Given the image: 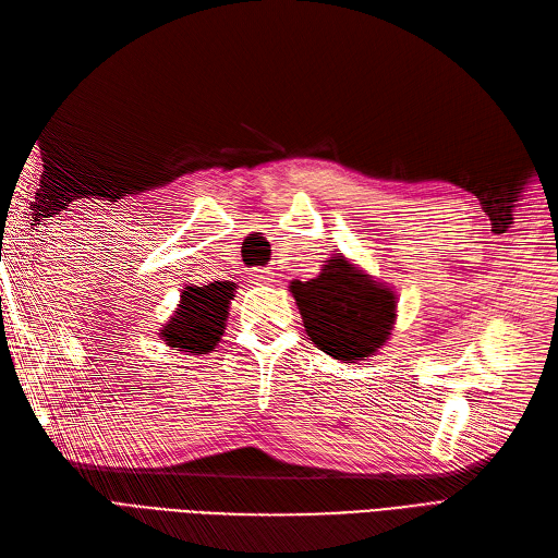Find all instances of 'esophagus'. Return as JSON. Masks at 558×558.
<instances>
[{"label": "esophagus", "instance_id": "34e87169", "mask_svg": "<svg viewBox=\"0 0 558 558\" xmlns=\"http://www.w3.org/2000/svg\"><path fill=\"white\" fill-rule=\"evenodd\" d=\"M252 282L254 284H270V282H274V274H270V270H266V268H256L252 274Z\"/></svg>", "mask_w": 558, "mask_h": 558}]
</instances>
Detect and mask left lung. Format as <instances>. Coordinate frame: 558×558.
I'll return each mask as SVG.
<instances>
[{
	"label": "left lung",
	"instance_id": "obj_1",
	"mask_svg": "<svg viewBox=\"0 0 558 558\" xmlns=\"http://www.w3.org/2000/svg\"><path fill=\"white\" fill-rule=\"evenodd\" d=\"M290 290L313 344L337 361L367 359L389 339L396 296L369 280L344 256H332L323 274Z\"/></svg>",
	"mask_w": 558,
	"mask_h": 558
}]
</instances>
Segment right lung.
Returning a JSON list of instances; mask_svg holds the SVG:
<instances>
[{"label":"right lung","mask_w":558,"mask_h":558,"mask_svg":"<svg viewBox=\"0 0 558 558\" xmlns=\"http://www.w3.org/2000/svg\"><path fill=\"white\" fill-rule=\"evenodd\" d=\"M233 282H209L203 288H185L174 318L160 332L162 339L177 351H211L219 344L226 330L228 302L233 299Z\"/></svg>","instance_id":"obj_1"}]
</instances>
